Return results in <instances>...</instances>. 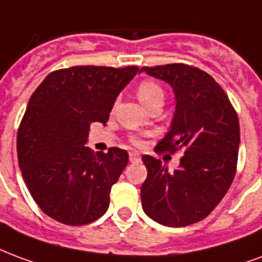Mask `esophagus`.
Masks as SVG:
<instances>
[{"label":"esophagus","mask_w":262,"mask_h":262,"mask_svg":"<svg viewBox=\"0 0 262 262\" xmlns=\"http://www.w3.org/2000/svg\"><path fill=\"white\" fill-rule=\"evenodd\" d=\"M129 160H130V162H137V161L140 160V156H139V152H135V151L129 152Z\"/></svg>","instance_id":"esophagus-1"}]
</instances>
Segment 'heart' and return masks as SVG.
<instances>
[{
	"label": "heart",
	"instance_id": "1",
	"mask_svg": "<svg viewBox=\"0 0 262 262\" xmlns=\"http://www.w3.org/2000/svg\"><path fill=\"white\" fill-rule=\"evenodd\" d=\"M137 97L141 101V104L148 108V106L156 101H164V90L161 89L156 82L152 80H144L137 87ZM135 144H140L141 141L136 137H133Z\"/></svg>",
	"mask_w": 262,
	"mask_h": 262
}]
</instances>
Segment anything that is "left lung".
<instances>
[{
	"label": "left lung",
	"mask_w": 262,
	"mask_h": 262,
	"mask_svg": "<svg viewBox=\"0 0 262 262\" xmlns=\"http://www.w3.org/2000/svg\"><path fill=\"white\" fill-rule=\"evenodd\" d=\"M175 93L169 132L156 151H182L179 166L169 172L161 160L143 156L147 179L141 205L151 220L180 228L204 220L224 199L236 175L239 118L214 77L185 63L144 67Z\"/></svg>",
	"instance_id": "obj_1"
}]
</instances>
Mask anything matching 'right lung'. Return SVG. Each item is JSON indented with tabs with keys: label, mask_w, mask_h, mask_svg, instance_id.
Segmentation results:
<instances>
[{
	"label": "right lung",
	"mask_w": 262,
	"mask_h": 262,
	"mask_svg": "<svg viewBox=\"0 0 262 262\" xmlns=\"http://www.w3.org/2000/svg\"><path fill=\"white\" fill-rule=\"evenodd\" d=\"M137 67H72L54 71L33 93L19 125L17 162L30 194L61 224H90L105 214L126 150L93 152L90 123L105 125L114 102Z\"/></svg>",
	"instance_id": "add662e5"
}]
</instances>
